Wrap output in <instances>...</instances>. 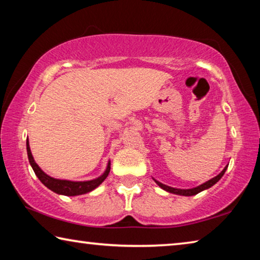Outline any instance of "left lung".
<instances>
[{
    "instance_id": "8db88e82",
    "label": "left lung",
    "mask_w": 260,
    "mask_h": 260,
    "mask_svg": "<svg viewBox=\"0 0 260 260\" xmlns=\"http://www.w3.org/2000/svg\"><path fill=\"white\" fill-rule=\"evenodd\" d=\"M227 167H228V165L225 167V169H223V170L221 171V173H219V174L217 175V177L212 178L211 180H209V181H206L205 183L201 184V186H199V187L191 188V189H177V188L166 186V184H162V183H160L159 181H157V180H155V179H153V180H155V182L158 184V186H159L161 189H164V190H166V191L172 192V193H177V195H182V196H192V195H196V193H199V192H201V191L205 190V189L212 187L213 184L217 183V182L219 181V180L221 179L222 175L225 174Z\"/></svg>"
}]
</instances>
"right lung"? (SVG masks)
I'll return each mask as SVG.
<instances>
[{
    "label": "right lung",
    "mask_w": 260,
    "mask_h": 260,
    "mask_svg": "<svg viewBox=\"0 0 260 260\" xmlns=\"http://www.w3.org/2000/svg\"><path fill=\"white\" fill-rule=\"evenodd\" d=\"M26 149H27V156L29 164L32 166L34 173L39 180L45 184L47 188H49L56 193H59V195H65V196H77V195H82V193H87L91 190H94L95 188H98L101 183H102L110 172V161L108 164L107 170L105 172L99 177L98 179L89 180V181H69V180H59V179H54L49 177V175L46 174L39 167L37 162L34 161V158L32 156V152H30L29 149V143L28 140L26 142Z\"/></svg>",
    "instance_id": "1"
}]
</instances>
